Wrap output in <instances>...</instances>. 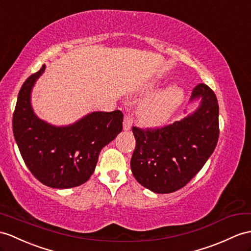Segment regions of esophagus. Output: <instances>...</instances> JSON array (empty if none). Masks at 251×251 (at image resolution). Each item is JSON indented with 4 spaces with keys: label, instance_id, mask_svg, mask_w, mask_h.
Returning <instances> with one entry per match:
<instances>
[{
    "label": "esophagus",
    "instance_id": "obj_1",
    "mask_svg": "<svg viewBox=\"0 0 251 251\" xmlns=\"http://www.w3.org/2000/svg\"><path fill=\"white\" fill-rule=\"evenodd\" d=\"M132 125H133L132 114H126V117H125V121H124V130H126V131L130 130Z\"/></svg>",
    "mask_w": 251,
    "mask_h": 251
}]
</instances>
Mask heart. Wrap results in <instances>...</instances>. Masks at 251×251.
Returning <instances> with one entry per match:
<instances>
[{
  "instance_id": "1",
  "label": "heart",
  "mask_w": 251,
  "mask_h": 251,
  "mask_svg": "<svg viewBox=\"0 0 251 251\" xmlns=\"http://www.w3.org/2000/svg\"><path fill=\"white\" fill-rule=\"evenodd\" d=\"M183 99V90L178 86L166 89L140 107V119L146 125L160 126L166 121Z\"/></svg>"
}]
</instances>
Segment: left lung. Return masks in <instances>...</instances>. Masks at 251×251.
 Masks as SVG:
<instances>
[{"mask_svg": "<svg viewBox=\"0 0 251 251\" xmlns=\"http://www.w3.org/2000/svg\"><path fill=\"white\" fill-rule=\"evenodd\" d=\"M199 97V108L181 121L132 127L136 146L131 169L139 184L157 194L174 193L184 187L211 156L219 136L217 98L205 84L193 89L192 100Z\"/></svg>", "mask_w": 251, "mask_h": 251, "instance_id": "left-lung-1", "label": "left lung"}]
</instances>
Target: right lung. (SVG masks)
I'll list each match as a JSON object with an SVG mask.
<instances>
[{
  "label": "right lung",
  "instance_id": "obj_1",
  "mask_svg": "<svg viewBox=\"0 0 251 251\" xmlns=\"http://www.w3.org/2000/svg\"><path fill=\"white\" fill-rule=\"evenodd\" d=\"M41 69L29 75L18 95L13 131L18 148L29 172L42 184L71 188L83 184L95 172L101 149L122 131L124 114L95 112L76 124L56 127L35 116L30 90Z\"/></svg>",
  "mask_w": 251,
  "mask_h": 251
}]
</instances>
